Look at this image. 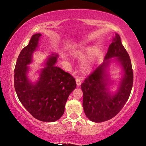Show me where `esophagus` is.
Segmentation results:
<instances>
[{
    "label": "esophagus",
    "mask_w": 146,
    "mask_h": 146,
    "mask_svg": "<svg viewBox=\"0 0 146 146\" xmlns=\"http://www.w3.org/2000/svg\"><path fill=\"white\" fill-rule=\"evenodd\" d=\"M76 85H77V86H80L81 83H82V82H81V80L80 78H76Z\"/></svg>",
    "instance_id": "1"
}]
</instances>
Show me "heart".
<instances>
[{
  "mask_svg": "<svg viewBox=\"0 0 146 146\" xmlns=\"http://www.w3.org/2000/svg\"><path fill=\"white\" fill-rule=\"evenodd\" d=\"M89 51L87 55L83 58L82 62H81V67L86 71L90 70L93 68L95 61L97 60L98 56V50L97 48H93L90 49V48H86L82 49L80 51H75V55L76 56H82L84 53ZM64 58H66L65 55H63Z\"/></svg>",
  "mask_w": 146,
  "mask_h": 146,
  "instance_id": "heart-1",
  "label": "heart"
}]
</instances>
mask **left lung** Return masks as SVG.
<instances>
[{
    "label": "left lung",
    "instance_id": "obj_1",
    "mask_svg": "<svg viewBox=\"0 0 146 146\" xmlns=\"http://www.w3.org/2000/svg\"><path fill=\"white\" fill-rule=\"evenodd\" d=\"M117 57L125 75L121 81L118 91L114 95L108 92L105 68L110 61ZM105 62L84 80L81 89L83 92V108L89 119L95 122H102L115 117L129 97L133 84V71L129 54L123 46L119 35L115 34L113 42L108 48Z\"/></svg>",
    "mask_w": 146,
    "mask_h": 146
}]
</instances>
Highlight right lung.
<instances>
[{"label": "right lung", "mask_w": 146, "mask_h": 146, "mask_svg": "<svg viewBox=\"0 0 146 146\" xmlns=\"http://www.w3.org/2000/svg\"><path fill=\"white\" fill-rule=\"evenodd\" d=\"M41 35H33L20 53L14 71V86L17 97L27 111L36 119L51 122L64 114L66 101L76 84L72 75L55 66L58 55L53 54L41 71L37 82L33 84L29 82L27 65L31 62Z\"/></svg>", "instance_id": "1"}]
</instances>
